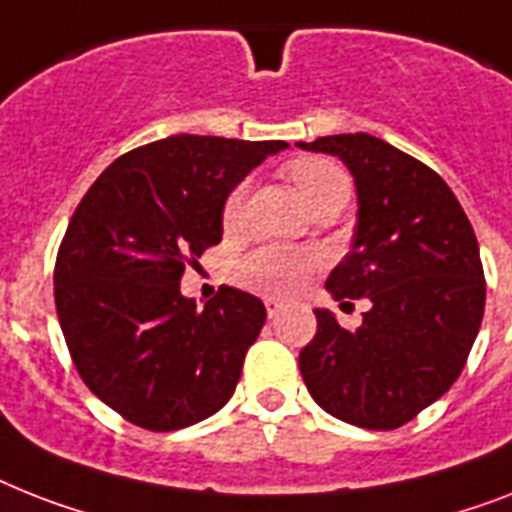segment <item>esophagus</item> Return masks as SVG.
Returning a JSON list of instances; mask_svg holds the SVG:
<instances>
[{"instance_id":"obj_1","label":"esophagus","mask_w":512,"mask_h":512,"mask_svg":"<svg viewBox=\"0 0 512 512\" xmlns=\"http://www.w3.org/2000/svg\"><path fill=\"white\" fill-rule=\"evenodd\" d=\"M265 310H268V318H276L281 310H284V302H278L273 297H265Z\"/></svg>"}]
</instances>
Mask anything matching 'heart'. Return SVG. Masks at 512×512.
<instances>
[{"label":"heart","mask_w":512,"mask_h":512,"mask_svg":"<svg viewBox=\"0 0 512 512\" xmlns=\"http://www.w3.org/2000/svg\"><path fill=\"white\" fill-rule=\"evenodd\" d=\"M289 176L297 184L299 194L307 205L318 199L323 191H328L336 184H350L344 170L336 162L326 160V157H302V160L289 165ZM244 199H247V186L239 184L231 189V194L223 202V223L226 226H236L242 220ZM315 257L302 249L281 247V244H265V247L252 249L249 255H244L234 268L236 281L247 289L263 294H284L297 292L299 286L305 284L307 276L313 273Z\"/></svg>","instance_id":"heart-1"}]
</instances>
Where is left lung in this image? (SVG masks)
<instances>
[{"mask_svg": "<svg viewBox=\"0 0 512 512\" xmlns=\"http://www.w3.org/2000/svg\"><path fill=\"white\" fill-rule=\"evenodd\" d=\"M297 147L339 157L355 178L352 249L326 289L371 299L357 331L315 310L299 371L339 421L400 429L455 384L479 334L486 284L471 220L442 176L384 139L339 134Z\"/></svg>", "mask_w": 512, "mask_h": 512, "instance_id": "obj_1", "label": "left lung"}]
</instances>
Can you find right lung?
Listing matches in <instances>:
<instances>
[{
	"label": "right lung",
	"instance_id": "1",
	"mask_svg": "<svg viewBox=\"0 0 512 512\" xmlns=\"http://www.w3.org/2000/svg\"><path fill=\"white\" fill-rule=\"evenodd\" d=\"M286 141L178 134L118 157L70 218L54 305L83 384L126 421L186 429L234 394L265 323L252 294L220 286L202 310L186 265L223 239V202Z\"/></svg>",
	"mask_w": 512,
	"mask_h": 512
}]
</instances>
